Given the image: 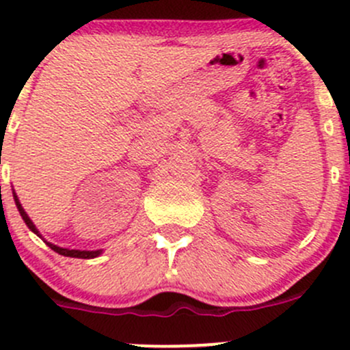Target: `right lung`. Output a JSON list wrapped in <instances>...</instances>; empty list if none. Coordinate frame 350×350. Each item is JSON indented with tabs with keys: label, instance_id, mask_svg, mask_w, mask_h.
Masks as SVG:
<instances>
[{
	"label": "right lung",
	"instance_id": "obj_1",
	"mask_svg": "<svg viewBox=\"0 0 350 350\" xmlns=\"http://www.w3.org/2000/svg\"><path fill=\"white\" fill-rule=\"evenodd\" d=\"M13 196H15L16 208H18L20 215H22V218L25 220V224H27V227L30 228L31 232H35V234L38 235L37 228H35V225L31 224V220H30V218H28V215L25 213V210L22 208V204H20V201H18V198H16V195H13ZM47 245L51 247L52 250H55V252H57V254H61V256L77 257V259H93V257L100 256V254H101V250H69V249H62V247H57V245H54V243H49V242H47Z\"/></svg>",
	"mask_w": 350,
	"mask_h": 350
}]
</instances>
